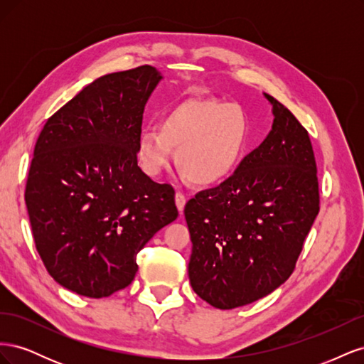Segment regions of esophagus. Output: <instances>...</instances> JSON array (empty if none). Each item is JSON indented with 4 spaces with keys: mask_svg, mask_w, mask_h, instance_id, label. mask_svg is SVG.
<instances>
[{
    "mask_svg": "<svg viewBox=\"0 0 364 364\" xmlns=\"http://www.w3.org/2000/svg\"><path fill=\"white\" fill-rule=\"evenodd\" d=\"M174 200H176V206H178V209H179V213L182 214L183 213V208H185V203H186V197L182 193H176Z\"/></svg>",
    "mask_w": 364,
    "mask_h": 364,
    "instance_id": "34e87169",
    "label": "esophagus"
}]
</instances>
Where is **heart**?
Listing matches in <instances>:
<instances>
[{
    "instance_id": "b5f03b06",
    "label": "heart",
    "mask_w": 364,
    "mask_h": 364,
    "mask_svg": "<svg viewBox=\"0 0 364 364\" xmlns=\"http://www.w3.org/2000/svg\"><path fill=\"white\" fill-rule=\"evenodd\" d=\"M250 136L243 107L217 98H188L168 109L159 129L139 134L136 155L150 178L168 168L174 151L178 167L196 185H215L234 173Z\"/></svg>"
}]
</instances>
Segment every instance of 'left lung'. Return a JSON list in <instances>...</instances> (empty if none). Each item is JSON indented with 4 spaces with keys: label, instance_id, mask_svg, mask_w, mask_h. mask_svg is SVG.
I'll return each instance as SVG.
<instances>
[{
    "label": "left lung",
    "instance_id": "8db88e82",
    "mask_svg": "<svg viewBox=\"0 0 364 364\" xmlns=\"http://www.w3.org/2000/svg\"><path fill=\"white\" fill-rule=\"evenodd\" d=\"M273 126L215 188L185 205L193 290L220 310L255 302L290 278L318 214L314 151L305 127L269 94Z\"/></svg>",
    "mask_w": 364,
    "mask_h": 364
}]
</instances>
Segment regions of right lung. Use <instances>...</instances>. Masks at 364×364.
<instances>
[{
  "mask_svg": "<svg viewBox=\"0 0 364 364\" xmlns=\"http://www.w3.org/2000/svg\"><path fill=\"white\" fill-rule=\"evenodd\" d=\"M162 75L106 74L51 115L33 153L26 205L36 250L62 287L86 297L126 289L136 255L174 222V190L138 167L142 114Z\"/></svg>",
  "mask_w": 364,
  "mask_h": 364,
  "instance_id": "right-lung-1",
  "label": "right lung"
}]
</instances>
